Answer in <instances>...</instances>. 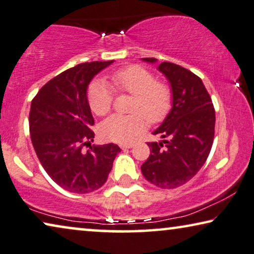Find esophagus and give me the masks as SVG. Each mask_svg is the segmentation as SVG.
Instances as JSON below:
<instances>
[{
  "mask_svg": "<svg viewBox=\"0 0 254 254\" xmlns=\"http://www.w3.org/2000/svg\"><path fill=\"white\" fill-rule=\"evenodd\" d=\"M131 147H133V144H123V145H121V148H123V149L131 148Z\"/></svg>",
  "mask_w": 254,
  "mask_h": 254,
  "instance_id": "esophagus-1",
  "label": "esophagus"
}]
</instances>
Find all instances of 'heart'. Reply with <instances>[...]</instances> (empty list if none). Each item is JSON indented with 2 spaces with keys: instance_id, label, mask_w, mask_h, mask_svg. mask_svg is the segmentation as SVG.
Here are the masks:
<instances>
[{
  "instance_id": "heart-1",
  "label": "heart",
  "mask_w": 254,
  "mask_h": 254,
  "mask_svg": "<svg viewBox=\"0 0 254 254\" xmlns=\"http://www.w3.org/2000/svg\"><path fill=\"white\" fill-rule=\"evenodd\" d=\"M114 90L134 95L130 116L112 115L100 126V134L107 140L130 142L145 128L146 121L159 123L168 115L171 107V93L166 84L155 81V77L140 65H128L109 77ZM88 103L92 112L102 116L113 103V90L102 80H95L88 88Z\"/></svg>"
}]
</instances>
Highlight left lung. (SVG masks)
Wrapping results in <instances>:
<instances>
[{
	"instance_id": "1",
	"label": "left lung",
	"mask_w": 254,
	"mask_h": 254,
	"mask_svg": "<svg viewBox=\"0 0 254 254\" xmlns=\"http://www.w3.org/2000/svg\"><path fill=\"white\" fill-rule=\"evenodd\" d=\"M154 64L156 59H142ZM171 88V109L153 134L163 140L148 142L151 154L141 173L149 183L175 189L191 180L208 158L214 139L215 110L202 80L170 62L159 64Z\"/></svg>"
}]
</instances>
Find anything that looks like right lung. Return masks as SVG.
Segmentation results:
<instances>
[{
    "instance_id": "1",
    "label": "right lung",
    "mask_w": 254,
    "mask_h": 254,
    "mask_svg": "<svg viewBox=\"0 0 254 254\" xmlns=\"http://www.w3.org/2000/svg\"><path fill=\"white\" fill-rule=\"evenodd\" d=\"M114 61L81 63L53 78L32 100L30 133L34 151L49 177L72 193H90L106 183L121 148L91 145L94 124L87 88ZM90 147L83 151V146Z\"/></svg>"
}]
</instances>
